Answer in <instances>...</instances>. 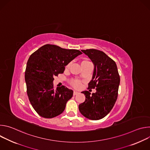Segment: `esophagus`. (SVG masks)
I'll return each mask as SVG.
<instances>
[{"mask_svg":"<svg viewBox=\"0 0 150 150\" xmlns=\"http://www.w3.org/2000/svg\"><path fill=\"white\" fill-rule=\"evenodd\" d=\"M78 93H79L78 92H77V91H74V94H73V95H74V96H76V94H78Z\"/></svg>","mask_w":150,"mask_h":150,"instance_id":"obj_1","label":"esophagus"}]
</instances>
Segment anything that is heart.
Returning a JSON list of instances; mask_svg holds the SVG:
<instances>
[{"label": "heart", "instance_id": "heart-1", "mask_svg": "<svg viewBox=\"0 0 150 150\" xmlns=\"http://www.w3.org/2000/svg\"><path fill=\"white\" fill-rule=\"evenodd\" d=\"M89 62H88L87 60H83L81 62V65H83V64L87 63H89ZM71 84L72 85L73 87H74L75 88H78L81 85V82L78 80H76V79H72V80L71 81Z\"/></svg>", "mask_w": 150, "mask_h": 150}]
</instances>
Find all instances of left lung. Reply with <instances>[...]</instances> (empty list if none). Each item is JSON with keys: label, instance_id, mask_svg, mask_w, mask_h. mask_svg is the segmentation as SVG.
I'll return each instance as SVG.
<instances>
[{"label": "left lung", "instance_id": "1", "mask_svg": "<svg viewBox=\"0 0 150 150\" xmlns=\"http://www.w3.org/2000/svg\"><path fill=\"white\" fill-rule=\"evenodd\" d=\"M93 62L94 69L88 89L96 88L91 93L82 91L85 100L79 105L81 113L89 119L99 120L111 111L117 98L120 76L115 62L103 52L96 49L81 50Z\"/></svg>", "mask_w": 150, "mask_h": 150}]
</instances>
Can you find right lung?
Masks as SVG:
<instances>
[{"label": "right lung", "instance_id": "right-lung-1", "mask_svg": "<svg viewBox=\"0 0 150 150\" xmlns=\"http://www.w3.org/2000/svg\"><path fill=\"white\" fill-rule=\"evenodd\" d=\"M82 53L46 45L29 57L25 72L27 93L35 112L41 117L53 118L60 115L73 91L65 86L53 88L54 76L63 73L65 66Z\"/></svg>", "mask_w": 150, "mask_h": 150}]
</instances>
